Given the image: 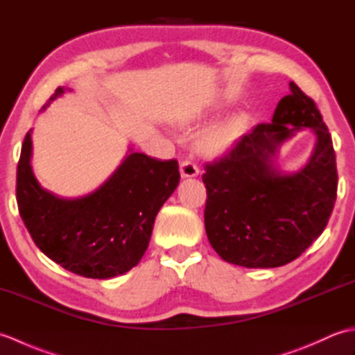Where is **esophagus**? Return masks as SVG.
<instances>
[{"mask_svg": "<svg viewBox=\"0 0 355 355\" xmlns=\"http://www.w3.org/2000/svg\"><path fill=\"white\" fill-rule=\"evenodd\" d=\"M198 166L195 164L193 162L187 160V158H184V160H182V163H180V173H182L183 178H189V177H197L198 175Z\"/></svg>", "mask_w": 355, "mask_h": 355, "instance_id": "34e87169", "label": "esophagus"}]
</instances>
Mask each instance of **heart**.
Segmentation results:
<instances>
[{"mask_svg": "<svg viewBox=\"0 0 355 355\" xmlns=\"http://www.w3.org/2000/svg\"><path fill=\"white\" fill-rule=\"evenodd\" d=\"M247 126L245 114H235L221 120L201 134L198 149L206 155H218L239 140Z\"/></svg>", "mask_w": 355, "mask_h": 355, "instance_id": "1", "label": "heart"}]
</instances>
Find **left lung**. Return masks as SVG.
Masks as SVG:
<instances>
[{
  "instance_id": "obj_1",
  "label": "left lung",
  "mask_w": 355,
  "mask_h": 355,
  "mask_svg": "<svg viewBox=\"0 0 355 355\" xmlns=\"http://www.w3.org/2000/svg\"><path fill=\"white\" fill-rule=\"evenodd\" d=\"M304 127L316 135L313 154L302 170L284 174L274 162L277 148ZM205 169L209 243L224 261L247 268L299 258L325 230L337 197L331 134L314 101L294 82L271 123L256 125Z\"/></svg>"
}]
</instances>
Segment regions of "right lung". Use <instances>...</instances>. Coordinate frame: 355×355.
<instances>
[{"instance_id": "obj_1", "label": "right lung", "mask_w": 355, "mask_h": 355, "mask_svg": "<svg viewBox=\"0 0 355 355\" xmlns=\"http://www.w3.org/2000/svg\"><path fill=\"white\" fill-rule=\"evenodd\" d=\"M65 89L71 92L58 87L50 102ZM30 158L28 131L18 162L17 201L37 248L65 270L92 279L114 277L137 266L158 210L180 183L178 162L155 160L130 149L99 189L69 200L37 183Z\"/></svg>"}]
</instances>
